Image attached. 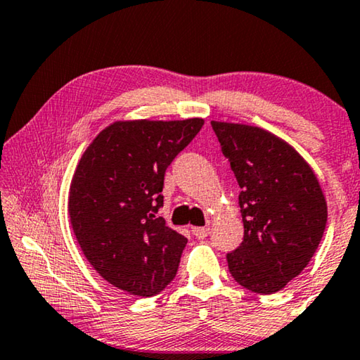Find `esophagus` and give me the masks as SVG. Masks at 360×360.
Listing matches in <instances>:
<instances>
[{"label": "esophagus", "instance_id": "esophagus-1", "mask_svg": "<svg viewBox=\"0 0 360 360\" xmlns=\"http://www.w3.org/2000/svg\"><path fill=\"white\" fill-rule=\"evenodd\" d=\"M192 234L195 236L197 239H205L208 234H210V228L202 226V228H192Z\"/></svg>", "mask_w": 360, "mask_h": 360}]
</instances>
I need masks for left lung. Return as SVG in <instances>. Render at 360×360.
<instances>
[{
    "mask_svg": "<svg viewBox=\"0 0 360 360\" xmlns=\"http://www.w3.org/2000/svg\"><path fill=\"white\" fill-rule=\"evenodd\" d=\"M240 187L244 240L226 255L229 271L252 292L273 294L294 280L323 238L326 200L310 165L265 129L212 121Z\"/></svg>",
    "mask_w": 360,
    "mask_h": 360,
    "instance_id": "1",
    "label": "left lung"
}]
</instances>
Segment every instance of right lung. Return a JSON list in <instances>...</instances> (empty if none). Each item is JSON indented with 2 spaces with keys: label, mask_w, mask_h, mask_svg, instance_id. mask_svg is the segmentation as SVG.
<instances>
[{
  "label": "right lung",
  "mask_w": 360,
  "mask_h": 360,
  "mask_svg": "<svg viewBox=\"0 0 360 360\" xmlns=\"http://www.w3.org/2000/svg\"><path fill=\"white\" fill-rule=\"evenodd\" d=\"M202 117L115 121L85 150L68 210L85 259L117 289L150 297L178 271L187 239L157 217L165 171L197 136Z\"/></svg>",
  "instance_id": "obj_1"
}]
</instances>
